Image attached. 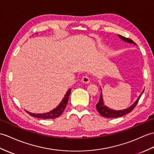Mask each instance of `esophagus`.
Returning a JSON list of instances; mask_svg holds the SVG:
<instances>
[{
  "instance_id": "1",
  "label": "esophagus",
  "mask_w": 154,
  "mask_h": 154,
  "mask_svg": "<svg viewBox=\"0 0 154 154\" xmlns=\"http://www.w3.org/2000/svg\"><path fill=\"white\" fill-rule=\"evenodd\" d=\"M82 82L85 83H88L89 82H90V79H89L87 76H84L83 78H82L81 79Z\"/></svg>"
}]
</instances>
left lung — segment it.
Here are the masks:
<instances>
[{"label":"left lung","mask_w":154,"mask_h":154,"mask_svg":"<svg viewBox=\"0 0 154 154\" xmlns=\"http://www.w3.org/2000/svg\"><path fill=\"white\" fill-rule=\"evenodd\" d=\"M118 36L119 37V38L121 39V40H123L125 42H128V43H132V44H134V45H136V43L133 41H132L131 39L128 38H126V37H124L123 36H121V35H118ZM101 89V88H100ZM102 90V89H101ZM144 90L142 91V93L144 92ZM142 93L140 94V95L138 96V99L137 100L135 101V102L133 103V104H132L129 108H128L127 109H125L123 110H115V109H112L108 107H107L106 106L104 105V103H103V97H102V93L101 92V94H100V98L99 100V102H98L97 104H96V109L98 110V112H99V113L100 114V115L103 117H108V118H116V117H122L125 115H126V114L128 113L131 112L133 109L135 108V106H137V104L138 102L139 99L140 98V96L142 94Z\"/></svg>","instance_id":"obj_1"}]
</instances>
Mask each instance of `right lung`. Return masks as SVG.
Segmentation results:
<instances>
[{"instance_id":"obj_1","label":"right lung","mask_w":154,"mask_h":154,"mask_svg":"<svg viewBox=\"0 0 154 154\" xmlns=\"http://www.w3.org/2000/svg\"><path fill=\"white\" fill-rule=\"evenodd\" d=\"M71 89L69 88L68 91H67L66 94L64 96V98L62 99V102L60 103V104L56 107L55 109L51 111V112L45 113H33L29 112L26 111V112L29 114L31 116H33L37 118H40V119H55L56 117H58L61 114H62L63 112V110L65 109L66 105L68 102L69 100V96L71 93Z\"/></svg>"}]
</instances>
